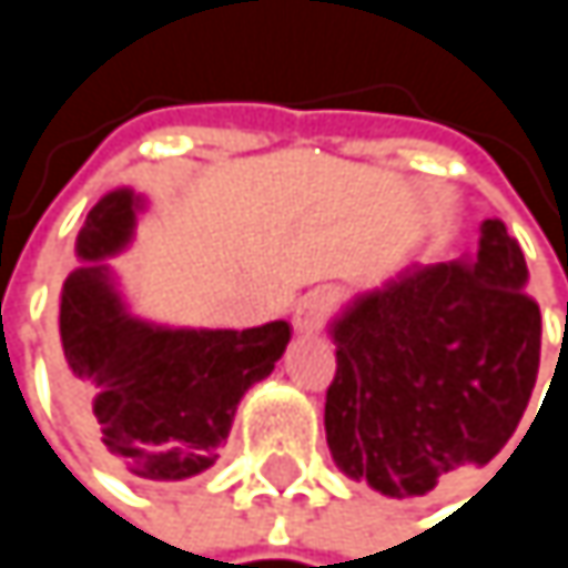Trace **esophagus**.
<instances>
[{
    "mask_svg": "<svg viewBox=\"0 0 568 568\" xmlns=\"http://www.w3.org/2000/svg\"><path fill=\"white\" fill-rule=\"evenodd\" d=\"M335 308H338L335 292L315 288V292H308V295H302V298L295 302V308H292V325H295V332H318V328H325V322L335 315Z\"/></svg>",
    "mask_w": 568,
    "mask_h": 568,
    "instance_id": "obj_1",
    "label": "esophagus"
}]
</instances>
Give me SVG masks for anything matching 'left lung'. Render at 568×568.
<instances>
[{
	"label": "left lung",
	"instance_id": "obj_1",
	"mask_svg": "<svg viewBox=\"0 0 568 568\" xmlns=\"http://www.w3.org/2000/svg\"><path fill=\"white\" fill-rule=\"evenodd\" d=\"M526 260L487 220L467 260L407 270L332 328L325 437L335 464L385 497H424L513 437L539 372L542 318Z\"/></svg>",
	"mask_w": 568,
	"mask_h": 568
}]
</instances>
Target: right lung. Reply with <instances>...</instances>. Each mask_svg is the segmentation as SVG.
Returning <instances> with one entry per match:
<instances>
[{
	"label": "right lung",
	"mask_w": 568,
	"mask_h": 568,
	"mask_svg": "<svg viewBox=\"0 0 568 568\" xmlns=\"http://www.w3.org/2000/svg\"><path fill=\"white\" fill-rule=\"evenodd\" d=\"M134 206L131 190L98 200L78 256L118 253ZM58 335L64 395L101 454L141 480H183L213 467L240 397L276 368L292 328H158L124 312L104 266H81L61 285Z\"/></svg>",
	"instance_id": "add662e5"
}]
</instances>
